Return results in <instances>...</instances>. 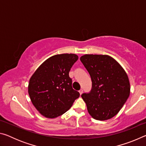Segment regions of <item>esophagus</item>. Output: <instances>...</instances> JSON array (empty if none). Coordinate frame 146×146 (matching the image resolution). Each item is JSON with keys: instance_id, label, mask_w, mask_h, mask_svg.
I'll return each instance as SVG.
<instances>
[{"instance_id": "34e87169", "label": "esophagus", "mask_w": 146, "mask_h": 146, "mask_svg": "<svg viewBox=\"0 0 146 146\" xmlns=\"http://www.w3.org/2000/svg\"><path fill=\"white\" fill-rule=\"evenodd\" d=\"M79 93H80V95H82V94L83 93V90H82V89H81V90H79Z\"/></svg>"}]
</instances>
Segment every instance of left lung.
<instances>
[{"label":"left lung","instance_id":"obj_1","mask_svg":"<svg viewBox=\"0 0 146 146\" xmlns=\"http://www.w3.org/2000/svg\"><path fill=\"white\" fill-rule=\"evenodd\" d=\"M90 73L92 87L81 97L93 118L106 120L122 108L130 93L126 73L114 58L108 55H85L80 58Z\"/></svg>","mask_w":146,"mask_h":146}]
</instances>
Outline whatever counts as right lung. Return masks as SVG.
<instances>
[{
  "mask_svg": "<svg viewBox=\"0 0 146 146\" xmlns=\"http://www.w3.org/2000/svg\"><path fill=\"white\" fill-rule=\"evenodd\" d=\"M75 54L56 55L42 64L29 80L28 93L33 104L42 115L53 118L63 115L80 93L72 88L69 76L78 60Z\"/></svg>",
  "mask_w": 146,
  "mask_h": 146,
  "instance_id": "obj_1",
  "label": "right lung"
}]
</instances>
